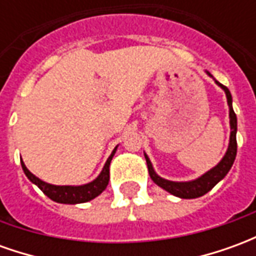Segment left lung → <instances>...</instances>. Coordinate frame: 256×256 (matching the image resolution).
Listing matches in <instances>:
<instances>
[{
	"instance_id": "left-lung-1",
	"label": "left lung",
	"mask_w": 256,
	"mask_h": 256,
	"mask_svg": "<svg viewBox=\"0 0 256 256\" xmlns=\"http://www.w3.org/2000/svg\"><path fill=\"white\" fill-rule=\"evenodd\" d=\"M206 74L208 75L210 78L214 79V76L206 71ZM214 82L220 89L225 92L226 100H228V106H229V124H230V137H229V145H228V150H226L225 155L220 159L212 168H210L208 172H206L202 174L200 177L190 180V181H170L166 178L160 177L158 172H155V168L152 166V162L148 158V155L144 152L145 160L148 164V172L152 178V181L160 186L162 189H164L166 192L172 193V196H177L181 198H196L203 196L207 192H210L211 189L214 188L216 184L222 181L226 177V174L229 172V170L233 166V162L236 159L237 154V141H236V134H237V118L236 114L233 111V100H232V94L229 89L220 84L216 79H214Z\"/></svg>"
}]
</instances>
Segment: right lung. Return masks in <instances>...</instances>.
Listing matches in <instances>:
<instances>
[{"label": "right lung", "mask_w": 256, "mask_h": 256, "mask_svg": "<svg viewBox=\"0 0 256 256\" xmlns=\"http://www.w3.org/2000/svg\"><path fill=\"white\" fill-rule=\"evenodd\" d=\"M116 150L118 145L114 148L110 158L106 159V164L102 167L100 174L93 181L84 184V185H53V184H48L45 181H42L41 178L34 176L26 167L24 162L20 160V163H22V168L24 172L26 177L28 178L34 185H36L38 188L41 189L48 198H52L53 202L62 204H79L93 200V198H97L98 194H101V193L106 190L108 181H110V163H111L112 158L115 155Z\"/></svg>", "instance_id": "right-lung-1"}]
</instances>
